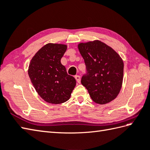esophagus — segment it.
<instances>
[{
  "mask_svg": "<svg viewBox=\"0 0 150 150\" xmlns=\"http://www.w3.org/2000/svg\"><path fill=\"white\" fill-rule=\"evenodd\" d=\"M75 79H76V81L78 82V83H81V77L79 75H75Z\"/></svg>",
  "mask_w": 150,
  "mask_h": 150,
  "instance_id": "obj_1",
  "label": "esophagus"
}]
</instances>
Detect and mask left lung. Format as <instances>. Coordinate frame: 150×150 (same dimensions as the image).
I'll list each match as a JSON object with an SVG mask.
<instances>
[{"label": "left lung", "mask_w": 150, "mask_h": 150, "mask_svg": "<svg viewBox=\"0 0 150 150\" xmlns=\"http://www.w3.org/2000/svg\"><path fill=\"white\" fill-rule=\"evenodd\" d=\"M86 66L81 83L91 99L99 104L113 100L122 88L124 62L112 47L98 40L78 44Z\"/></svg>", "instance_id": "1"}]
</instances>
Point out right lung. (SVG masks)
I'll return each instance as SVG.
<instances>
[{"mask_svg": "<svg viewBox=\"0 0 150 150\" xmlns=\"http://www.w3.org/2000/svg\"><path fill=\"white\" fill-rule=\"evenodd\" d=\"M67 45L48 43L31 59L28 75L36 91L44 100L59 104L68 100L76 86V80L67 73L60 60Z\"/></svg>", "mask_w": 150, "mask_h": 150, "instance_id": "1", "label": "right lung"}]
</instances>
